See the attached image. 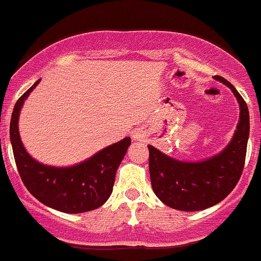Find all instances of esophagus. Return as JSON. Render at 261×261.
Wrapping results in <instances>:
<instances>
[{
    "label": "esophagus",
    "instance_id": "obj_1",
    "mask_svg": "<svg viewBox=\"0 0 261 261\" xmlns=\"http://www.w3.org/2000/svg\"><path fill=\"white\" fill-rule=\"evenodd\" d=\"M134 139H135V140H140L141 135L139 133H135V134H134Z\"/></svg>",
    "mask_w": 261,
    "mask_h": 261
}]
</instances>
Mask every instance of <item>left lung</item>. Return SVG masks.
I'll return each mask as SVG.
<instances>
[{"mask_svg":"<svg viewBox=\"0 0 261 261\" xmlns=\"http://www.w3.org/2000/svg\"><path fill=\"white\" fill-rule=\"evenodd\" d=\"M215 80L231 89L240 109L238 126L227 145L218 154L198 162L175 159L147 145L152 191L163 203L178 211H201L220 203L235 188L244 169L250 134L249 110L230 82L218 75Z\"/></svg>","mask_w":261,"mask_h":261,"instance_id":"left-lung-1","label":"left lung"}]
</instances>
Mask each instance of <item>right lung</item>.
<instances>
[{
	"label": "right lung",
	"mask_w": 261,
	"mask_h": 261,
	"mask_svg": "<svg viewBox=\"0 0 261 261\" xmlns=\"http://www.w3.org/2000/svg\"><path fill=\"white\" fill-rule=\"evenodd\" d=\"M40 81H36L17 99L12 111L10 140L18 174L26 189L50 208L64 213L93 211L111 196L116 172L130 146L131 139L127 136L69 167H54L34 159L21 141L18 120L26 98Z\"/></svg>",
	"instance_id": "1"
}]
</instances>
